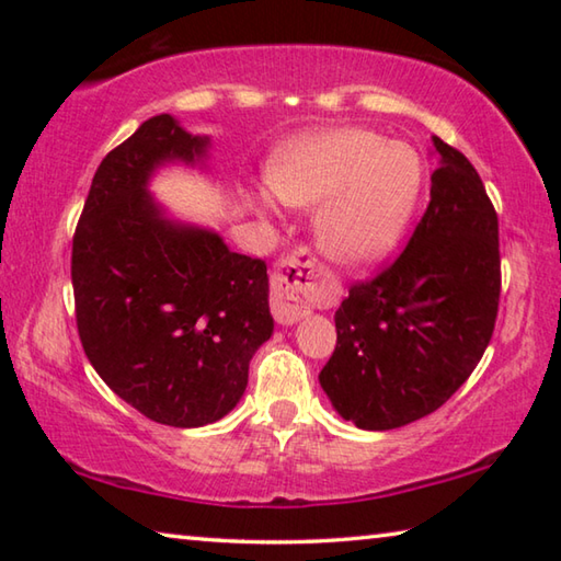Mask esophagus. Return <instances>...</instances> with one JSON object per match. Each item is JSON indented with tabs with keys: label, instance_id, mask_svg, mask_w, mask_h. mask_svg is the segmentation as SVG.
Here are the masks:
<instances>
[{
	"label": "esophagus",
	"instance_id": "obj_1",
	"mask_svg": "<svg viewBox=\"0 0 561 561\" xmlns=\"http://www.w3.org/2000/svg\"><path fill=\"white\" fill-rule=\"evenodd\" d=\"M321 284V267L307 247L287 254L272 274V314L277 324L291 327L309 314V299Z\"/></svg>",
	"mask_w": 561,
	"mask_h": 561
}]
</instances>
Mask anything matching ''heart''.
<instances>
[{
  "instance_id": "heart-1",
  "label": "heart",
  "mask_w": 561,
  "mask_h": 561,
  "mask_svg": "<svg viewBox=\"0 0 561 561\" xmlns=\"http://www.w3.org/2000/svg\"><path fill=\"white\" fill-rule=\"evenodd\" d=\"M270 190L294 207H319L317 240L329 257L368 264L386 257L405 232L423 187V160L401 140L364 128H341L291 144L270 160Z\"/></svg>"
}]
</instances>
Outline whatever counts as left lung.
<instances>
[{
	"label": "left lung",
	"instance_id": "left-lung-1",
	"mask_svg": "<svg viewBox=\"0 0 561 561\" xmlns=\"http://www.w3.org/2000/svg\"><path fill=\"white\" fill-rule=\"evenodd\" d=\"M431 203L391 267L354 284L319 383L364 431L428 415L468 381L500 304L497 213L478 170L435 136Z\"/></svg>",
	"mask_w": 561,
	"mask_h": 561
}]
</instances>
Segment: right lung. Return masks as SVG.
<instances>
[{"label":"right lung","mask_w":561,"mask_h":561,"mask_svg":"<svg viewBox=\"0 0 561 561\" xmlns=\"http://www.w3.org/2000/svg\"><path fill=\"white\" fill-rule=\"evenodd\" d=\"M207 148L210 138L170 113L140 123L101 160L71 252L76 327L91 366L138 413L173 428L230 413L274 331L267 264L173 220L148 193L160 168L203 165Z\"/></svg>","instance_id":"right-lung-1"}]
</instances>
